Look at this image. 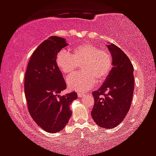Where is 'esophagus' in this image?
<instances>
[{
    "label": "esophagus",
    "instance_id": "obj_1",
    "mask_svg": "<svg viewBox=\"0 0 156 156\" xmlns=\"http://www.w3.org/2000/svg\"><path fill=\"white\" fill-rule=\"evenodd\" d=\"M78 97H80V98H82V97L85 96V94H83V93H78Z\"/></svg>",
    "mask_w": 156,
    "mask_h": 156
}]
</instances>
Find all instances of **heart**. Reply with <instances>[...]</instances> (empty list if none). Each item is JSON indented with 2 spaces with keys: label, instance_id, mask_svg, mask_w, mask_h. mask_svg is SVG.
<instances>
[{
  "label": "heart",
  "instance_id": "heart-1",
  "mask_svg": "<svg viewBox=\"0 0 156 156\" xmlns=\"http://www.w3.org/2000/svg\"><path fill=\"white\" fill-rule=\"evenodd\" d=\"M56 63L64 75L69 76L82 65L83 72L76 73L67 79L69 87L78 92H86L97 82L107 79L113 68V59L108 50H101L92 43L78 46L71 54L66 50L57 53Z\"/></svg>",
  "mask_w": 156,
  "mask_h": 156
}]
</instances>
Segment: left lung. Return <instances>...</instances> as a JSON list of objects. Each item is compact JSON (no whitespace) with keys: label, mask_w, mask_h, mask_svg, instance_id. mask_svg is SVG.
<instances>
[{"label":"left lung","mask_w":156,"mask_h":156,"mask_svg":"<svg viewBox=\"0 0 156 156\" xmlns=\"http://www.w3.org/2000/svg\"><path fill=\"white\" fill-rule=\"evenodd\" d=\"M112 56L113 68L103 84L92 92L94 105L91 112L94 122L105 129L121 122L129 110L134 92V68L129 57L114 44L106 45ZM105 91L107 94H104Z\"/></svg>","instance_id":"left-lung-1"}]
</instances>
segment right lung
<instances>
[{
	"instance_id": "1",
	"label": "right lung",
	"mask_w": 156,
	"mask_h": 156,
	"mask_svg": "<svg viewBox=\"0 0 156 156\" xmlns=\"http://www.w3.org/2000/svg\"><path fill=\"white\" fill-rule=\"evenodd\" d=\"M67 45L65 38L49 37L31 55L25 74V97L30 115L39 127L52 133L62 131L68 124L70 105L78 98L76 92L59 95L66 85L56 57Z\"/></svg>"
}]
</instances>
